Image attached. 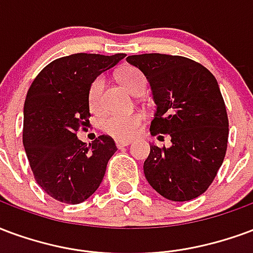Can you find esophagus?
I'll list each match as a JSON object with an SVG mask.
<instances>
[{
	"label": "esophagus",
	"mask_w": 253,
	"mask_h": 253,
	"mask_svg": "<svg viewBox=\"0 0 253 253\" xmlns=\"http://www.w3.org/2000/svg\"><path fill=\"white\" fill-rule=\"evenodd\" d=\"M132 143L130 140H121V139H117L116 140V145H117V148H123V147H126Z\"/></svg>",
	"instance_id": "obj_1"
}]
</instances>
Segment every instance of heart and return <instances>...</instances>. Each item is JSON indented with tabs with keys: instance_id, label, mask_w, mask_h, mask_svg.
I'll use <instances>...</instances> for the list:
<instances>
[{
	"instance_id": "1",
	"label": "heart",
	"mask_w": 253,
	"mask_h": 253,
	"mask_svg": "<svg viewBox=\"0 0 253 253\" xmlns=\"http://www.w3.org/2000/svg\"><path fill=\"white\" fill-rule=\"evenodd\" d=\"M119 79L129 93H143L147 86L144 74L133 67H126L121 70ZM104 77H97L88 87L87 101L88 108L94 113H99L102 110V90H104ZM143 121V116L140 113H112L102 120V129L116 139H130L139 130V126Z\"/></svg>"
}]
</instances>
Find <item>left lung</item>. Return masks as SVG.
<instances>
[{"label":"left lung","instance_id":"1","mask_svg":"<svg viewBox=\"0 0 253 253\" xmlns=\"http://www.w3.org/2000/svg\"><path fill=\"white\" fill-rule=\"evenodd\" d=\"M126 62L151 86L156 110L149 132L171 137L167 148L151 145L145 178L167 200H194L211 185L226 152L229 123L220 86L208 68L183 56L143 53Z\"/></svg>","mask_w":253,"mask_h":253}]
</instances>
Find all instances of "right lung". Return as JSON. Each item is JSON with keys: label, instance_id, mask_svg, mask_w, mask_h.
Returning a JSON list of instances; mask_svg holds the SVG:
<instances>
[{"label": "right lung", "instance_id": "1", "mask_svg": "<svg viewBox=\"0 0 253 253\" xmlns=\"http://www.w3.org/2000/svg\"><path fill=\"white\" fill-rule=\"evenodd\" d=\"M125 53H74L39 73L24 104L23 143L38 185L53 200L77 205L94 194L117 151L110 136L86 144L77 137L88 123V87Z\"/></svg>", "mask_w": 253, "mask_h": 253}]
</instances>
